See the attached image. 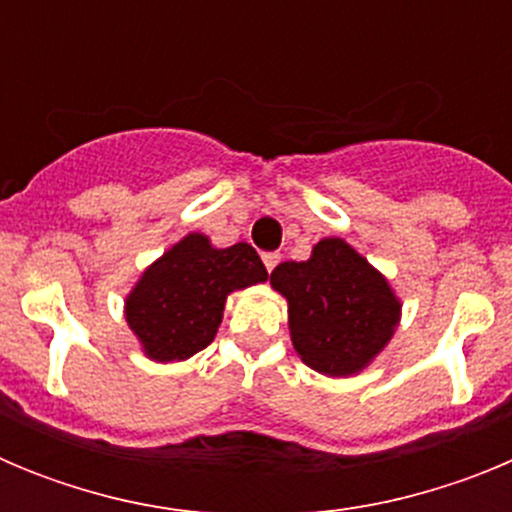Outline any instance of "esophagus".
<instances>
[{
	"label": "esophagus",
	"mask_w": 512,
	"mask_h": 512,
	"mask_svg": "<svg viewBox=\"0 0 512 512\" xmlns=\"http://www.w3.org/2000/svg\"><path fill=\"white\" fill-rule=\"evenodd\" d=\"M261 259H264L266 271H274V269H277L279 261H282V256H279V253H274V251H269V253H264Z\"/></svg>",
	"instance_id": "34e87169"
}]
</instances>
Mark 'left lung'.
I'll use <instances>...</instances> for the list:
<instances>
[{
  "label": "left lung",
  "instance_id": "left-lung-1",
  "mask_svg": "<svg viewBox=\"0 0 512 512\" xmlns=\"http://www.w3.org/2000/svg\"><path fill=\"white\" fill-rule=\"evenodd\" d=\"M271 287L287 300L292 346L310 369L351 377L372 364L400 323L390 282L343 238H323L307 261H284Z\"/></svg>",
  "mask_w": 512,
  "mask_h": 512
}]
</instances>
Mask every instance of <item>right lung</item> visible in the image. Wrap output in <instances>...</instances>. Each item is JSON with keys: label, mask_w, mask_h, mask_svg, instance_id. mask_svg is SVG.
<instances>
[{"label": "right lung", "mask_w": 512, "mask_h": 512, "mask_svg": "<svg viewBox=\"0 0 512 512\" xmlns=\"http://www.w3.org/2000/svg\"><path fill=\"white\" fill-rule=\"evenodd\" d=\"M266 277L248 243L215 248L207 235L189 233L140 274L125 320L148 359L184 361L210 346L230 292Z\"/></svg>", "instance_id": "obj_1"}]
</instances>
